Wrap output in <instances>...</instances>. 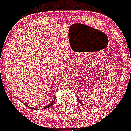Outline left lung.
I'll return each mask as SVG.
<instances>
[{"mask_svg": "<svg viewBox=\"0 0 131 131\" xmlns=\"http://www.w3.org/2000/svg\"><path fill=\"white\" fill-rule=\"evenodd\" d=\"M77 99H78V101H79V103H81V104H82V105H84V104H83V103L82 102H81L80 101H79V99H78V98L77 97Z\"/></svg>", "mask_w": 131, "mask_h": 131, "instance_id": "obj_1", "label": "left lung"}]
</instances>
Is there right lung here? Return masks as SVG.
Segmentation results:
<instances>
[{
    "label": "right lung",
    "mask_w": 131,
    "mask_h": 131,
    "mask_svg": "<svg viewBox=\"0 0 131 131\" xmlns=\"http://www.w3.org/2000/svg\"><path fill=\"white\" fill-rule=\"evenodd\" d=\"M55 99H54V100H53V101H52V102H51V103H50V104H49V105H47V106H45V108H43V110H44V109H46V108H49V107H50V106H52V105L53 104L54 102H55ZM24 104H25V105H26V106H28V107H29V108H31V109H35V110H38V109H36V108H32V107H30V106H28V105H27V104H26V103H24Z\"/></svg>",
    "instance_id": "obj_1"
}]
</instances>
